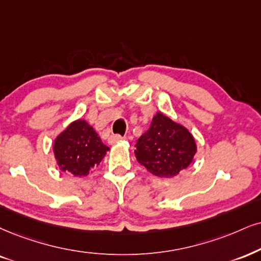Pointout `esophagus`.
<instances>
[{"label": "esophagus", "instance_id": "esophagus-1", "mask_svg": "<svg viewBox=\"0 0 261 261\" xmlns=\"http://www.w3.org/2000/svg\"><path fill=\"white\" fill-rule=\"evenodd\" d=\"M124 138L123 137H121L120 134H112V136L109 138V143L110 144H115V143H117V141H120V140H123Z\"/></svg>", "mask_w": 261, "mask_h": 261}]
</instances>
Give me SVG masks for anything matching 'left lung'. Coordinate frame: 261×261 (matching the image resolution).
Masks as SVG:
<instances>
[{
    "label": "left lung",
    "instance_id": "1",
    "mask_svg": "<svg viewBox=\"0 0 261 261\" xmlns=\"http://www.w3.org/2000/svg\"><path fill=\"white\" fill-rule=\"evenodd\" d=\"M136 157L157 176H174L192 162L196 144L191 133L159 112L150 128L138 139Z\"/></svg>",
    "mask_w": 261,
    "mask_h": 261
}]
</instances>
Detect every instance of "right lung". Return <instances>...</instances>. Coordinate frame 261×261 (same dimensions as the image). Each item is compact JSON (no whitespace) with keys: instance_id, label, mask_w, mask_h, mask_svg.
I'll list each match as a JSON object with an SVG mask.
<instances>
[{"instance_id":"add662e5","label":"right lung","mask_w":261,"mask_h":261,"mask_svg":"<svg viewBox=\"0 0 261 261\" xmlns=\"http://www.w3.org/2000/svg\"><path fill=\"white\" fill-rule=\"evenodd\" d=\"M56 159L63 172L85 176L104 159L109 147L86 121L72 122L54 141Z\"/></svg>"}]
</instances>
